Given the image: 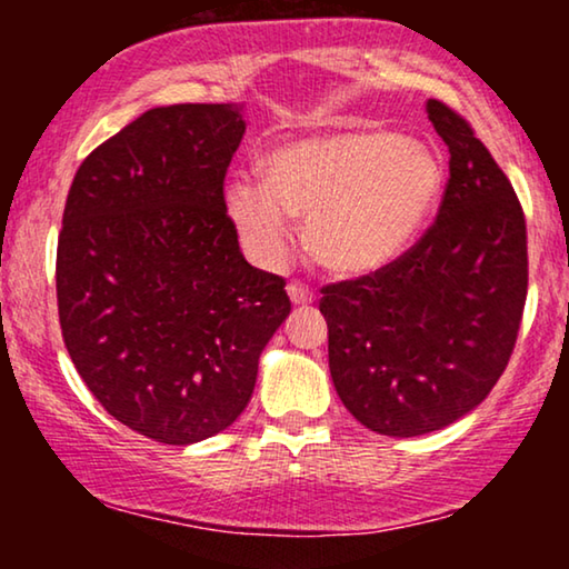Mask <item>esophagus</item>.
Wrapping results in <instances>:
<instances>
[{"label": "esophagus", "mask_w": 569, "mask_h": 569, "mask_svg": "<svg viewBox=\"0 0 569 569\" xmlns=\"http://www.w3.org/2000/svg\"><path fill=\"white\" fill-rule=\"evenodd\" d=\"M287 295H290V300L295 302V306H308V302H313V298H316L313 290L302 282L287 284Z\"/></svg>", "instance_id": "obj_1"}]
</instances>
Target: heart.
Segmentation results:
<instances>
[{"label":"heart","instance_id":"heart-1","mask_svg":"<svg viewBox=\"0 0 569 569\" xmlns=\"http://www.w3.org/2000/svg\"><path fill=\"white\" fill-rule=\"evenodd\" d=\"M442 191L430 144L391 131H339L300 139L269 154L267 186L240 178L228 212L263 263L290 243V217H308L306 243L333 274L362 277L399 259Z\"/></svg>","mask_w":569,"mask_h":569}]
</instances>
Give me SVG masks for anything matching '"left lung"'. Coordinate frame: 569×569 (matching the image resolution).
I'll list each match as a JSON object with an SVG mask.
<instances>
[{"mask_svg": "<svg viewBox=\"0 0 569 569\" xmlns=\"http://www.w3.org/2000/svg\"><path fill=\"white\" fill-rule=\"evenodd\" d=\"M450 152L438 217L372 274L326 284L329 370L357 422L417 438L469 415L516 347L528 292L523 207L469 121L427 100Z\"/></svg>", "mask_w": 569, "mask_h": 569, "instance_id": "left-lung-1", "label": "left lung"}]
</instances>
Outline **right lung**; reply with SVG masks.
Listing matches in <instances>:
<instances>
[{
    "label": "right lung",
    "instance_id": "right-lung-1",
    "mask_svg": "<svg viewBox=\"0 0 569 569\" xmlns=\"http://www.w3.org/2000/svg\"><path fill=\"white\" fill-rule=\"evenodd\" d=\"M238 103L152 108L77 168L57 248L59 323L108 415L166 446L228 430L290 313L224 204Z\"/></svg>",
    "mask_w": 569,
    "mask_h": 569
}]
</instances>
